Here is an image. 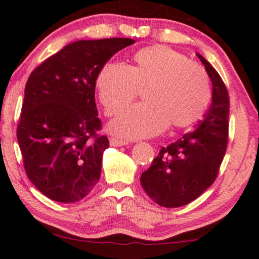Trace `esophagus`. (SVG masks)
Instances as JSON below:
<instances>
[{
	"mask_svg": "<svg viewBox=\"0 0 259 259\" xmlns=\"http://www.w3.org/2000/svg\"><path fill=\"white\" fill-rule=\"evenodd\" d=\"M128 144H129L128 141L118 140V138H116V137L110 138V145H111V147H124V145H128Z\"/></svg>",
	"mask_w": 259,
	"mask_h": 259,
	"instance_id": "esophagus-1",
	"label": "esophagus"
}]
</instances>
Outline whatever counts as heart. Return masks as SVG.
<instances>
[{
    "label": "heart",
    "mask_w": 259,
    "mask_h": 259,
    "mask_svg": "<svg viewBox=\"0 0 259 259\" xmlns=\"http://www.w3.org/2000/svg\"><path fill=\"white\" fill-rule=\"evenodd\" d=\"M105 114L115 116L145 90L147 103L129 108L109 129L128 140L150 137L172 128H188L202 118L211 100L206 71L190 58L165 46L141 49L134 64L108 63L96 79Z\"/></svg>",
    "instance_id": "b5f03b06"
}]
</instances>
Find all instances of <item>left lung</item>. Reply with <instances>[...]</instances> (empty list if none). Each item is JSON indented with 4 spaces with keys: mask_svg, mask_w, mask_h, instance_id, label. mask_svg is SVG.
<instances>
[{
    "mask_svg": "<svg viewBox=\"0 0 259 259\" xmlns=\"http://www.w3.org/2000/svg\"><path fill=\"white\" fill-rule=\"evenodd\" d=\"M197 56L212 83V103L195 129L163 147L141 176L147 195L164 207L187 205L201 196L216 180L228 147V89L212 65Z\"/></svg>",
    "mask_w": 259,
    "mask_h": 259,
    "instance_id": "1",
    "label": "left lung"
}]
</instances>
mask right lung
I'll use <instances>...</instances> for the list:
<instances>
[{"label": "right lung", "mask_w": 259, "mask_h": 259, "mask_svg": "<svg viewBox=\"0 0 259 259\" xmlns=\"http://www.w3.org/2000/svg\"><path fill=\"white\" fill-rule=\"evenodd\" d=\"M134 43L119 37L72 42L29 76L17 141L28 178L53 201L78 202L100 180L109 141L97 135L96 79L116 53Z\"/></svg>", "instance_id": "add662e5"}]
</instances>
